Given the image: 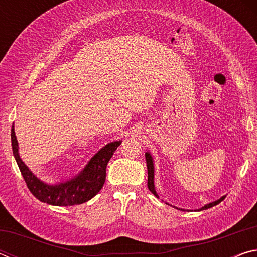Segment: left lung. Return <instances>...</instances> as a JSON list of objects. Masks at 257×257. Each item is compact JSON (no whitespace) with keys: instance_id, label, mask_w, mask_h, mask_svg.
<instances>
[{"instance_id":"8db88e82","label":"left lung","mask_w":257,"mask_h":257,"mask_svg":"<svg viewBox=\"0 0 257 257\" xmlns=\"http://www.w3.org/2000/svg\"><path fill=\"white\" fill-rule=\"evenodd\" d=\"M145 158H146V164H147V173H149V176H147V187H149V189L151 190L152 194H154L156 197H159V195H158V193H156V190H155V186H154V163H153V158H152V155L149 153V152H146V153H145ZM224 198H225V196H222L220 199H217V201H215V202H212L210 204H206V205H204L203 207H201L197 211L207 210V208L215 206L219 203L222 202ZM179 210H180V208H179ZM181 210H182V208H181ZM182 211H185V210H182Z\"/></svg>"}]
</instances>
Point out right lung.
Instances as JSON below:
<instances>
[{"label": "right lung", "instance_id": "add662e5", "mask_svg": "<svg viewBox=\"0 0 257 257\" xmlns=\"http://www.w3.org/2000/svg\"><path fill=\"white\" fill-rule=\"evenodd\" d=\"M11 144L17 164L30 193L41 202L51 204V205L70 206L79 205L89 201L102 189L106 178V165L121 142L108 143L90 159L80 173H78L70 180L56 185L45 184L44 181L38 179L23 162L19 156L18 141H17L14 125L11 128Z\"/></svg>", "mask_w": 257, "mask_h": 257}]
</instances>
